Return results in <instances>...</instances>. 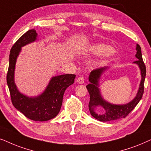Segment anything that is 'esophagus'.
I'll return each mask as SVG.
<instances>
[{
  "label": "esophagus",
  "instance_id": "obj_1",
  "mask_svg": "<svg viewBox=\"0 0 151 151\" xmlns=\"http://www.w3.org/2000/svg\"><path fill=\"white\" fill-rule=\"evenodd\" d=\"M77 82L78 83H80V84H83L84 83V79L83 77H80L78 78V79H77Z\"/></svg>",
  "mask_w": 151,
  "mask_h": 151
}]
</instances>
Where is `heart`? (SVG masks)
Wrapping results in <instances>:
<instances>
[{
  "label": "heart",
  "instance_id": "heart-1",
  "mask_svg": "<svg viewBox=\"0 0 151 151\" xmlns=\"http://www.w3.org/2000/svg\"><path fill=\"white\" fill-rule=\"evenodd\" d=\"M88 53L94 55H99L100 61L106 63L113 57L116 54V50L113 47H110L107 44L102 43H94L88 48Z\"/></svg>",
  "mask_w": 151,
  "mask_h": 151
}]
</instances>
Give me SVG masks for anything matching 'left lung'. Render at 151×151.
Listing matches in <instances>:
<instances>
[{"label":"left lung","instance_id":"obj_1","mask_svg":"<svg viewBox=\"0 0 151 151\" xmlns=\"http://www.w3.org/2000/svg\"><path fill=\"white\" fill-rule=\"evenodd\" d=\"M136 50L137 53L135 57L137 60L134 61L133 63H135L138 65L140 70L142 78L136 96L132 101L127 104H111L104 99L102 96L101 90L99 88V81L102 74L106 72V70L109 69V68H100L99 69L92 70L90 73L89 77H88L90 83L86 86V88L90 94V102L88 104V108H89L91 115L96 119L100 122H109L125 118L141 100L144 94V85L146 77V66L142 59L141 47L138 44L136 45ZM97 107L103 108V112L101 114L96 112Z\"/></svg>","mask_w":151,"mask_h":151}]
</instances>
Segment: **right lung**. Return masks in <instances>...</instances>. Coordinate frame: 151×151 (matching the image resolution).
Instances as JSON below:
<instances>
[{
	"instance_id": "add662e5",
	"label": "right lung",
	"mask_w": 151,
	"mask_h": 151,
	"mask_svg": "<svg viewBox=\"0 0 151 151\" xmlns=\"http://www.w3.org/2000/svg\"><path fill=\"white\" fill-rule=\"evenodd\" d=\"M35 29L26 32L12 47L7 74V83L13 106L28 119L37 122L47 121L55 117L61 110L65 90L74 83L75 74H61L51 78L45 90L41 94L29 96L21 93L14 81L17 58L21 48L37 40Z\"/></svg>"
}]
</instances>
